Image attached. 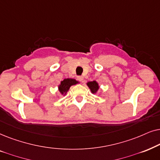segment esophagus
I'll list each match as a JSON object with an SVG mask.
<instances>
[{
	"mask_svg": "<svg viewBox=\"0 0 160 160\" xmlns=\"http://www.w3.org/2000/svg\"><path fill=\"white\" fill-rule=\"evenodd\" d=\"M78 80H79V81H80V82H83V81H84V79H83V77L82 76H78Z\"/></svg>",
	"mask_w": 160,
	"mask_h": 160,
	"instance_id": "1",
	"label": "esophagus"
}]
</instances>
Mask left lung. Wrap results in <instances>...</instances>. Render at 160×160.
Listing matches in <instances>:
<instances>
[{
	"label": "left lung",
	"instance_id": "left-lung-1",
	"mask_svg": "<svg viewBox=\"0 0 160 160\" xmlns=\"http://www.w3.org/2000/svg\"><path fill=\"white\" fill-rule=\"evenodd\" d=\"M87 86L91 90V92L93 93V94H97L98 91L99 89V83L96 81V80H93V81H89L86 83Z\"/></svg>",
	"mask_w": 160,
	"mask_h": 160
}]
</instances>
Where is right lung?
<instances>
[{"mask_svg":"<svg viewBox=\"0 0 160 160\" xmlns=\"http://www.w3.org/2000/svg\"><path fill=\"white\" fill-rule=\"evenodd\" d=\"M78 83H80V82L76 80L75 79L66 78L62 81H61L60 84L58 86L59 92H60L61 95L64 97V96L67 95L68 91H69L70 87Z\"/></svg>","mask_w":160,"mask_h":160,"instance_id":"1","label":"right lung"}]
</instances>
